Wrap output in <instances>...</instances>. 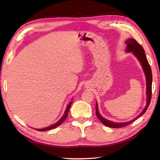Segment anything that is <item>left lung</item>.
<instances>
[{"mask_svg": "<svg viewBox=\"0 0 160 160\" xmlns=\"http://www.w3.org/2000/svg\"><path fill=\"white\" fill-rule=\"evenodd\" d=\"M125 43L127 45V48H126V52H132V54L136 56V58L140 62L142 68V70H143V71H144L145 78H146V85H147V91H146L147 104H146V106H145L143 110H142V111L140 113L139 115H138L136 117V118H134L133 119L129 121L128 122H113V121H110V120L104 118V117L99 113L98 108V103H97V102H96V115L98 118V119L104 125L106 126V127H108L110 128H121V127H125V126H127V125H128L129 124L133 122V121H135L142 115H143L145 113V112L147 111V108L150 104L151 95H152V71H151L150 66L148 63L146 55L145 54V50H144L143 48H142V46L141 45H139L133 38L128 39L127 41H126Z\"/></svg>", "mask_w": 160, "mask_h": 160, "instance_id": "8db88e82", "label": "left lung"}]
</instances>
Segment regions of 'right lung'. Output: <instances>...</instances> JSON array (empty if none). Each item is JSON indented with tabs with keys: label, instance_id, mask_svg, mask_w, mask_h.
Instances as JSON below:
<instances>
[{
	"label": "right lung",
	"instance_id": "right-lung-1",
	"mask_svg": "<svg viewBox=\"0 0 160 160\" xmlns=\"http://www.w3.org/2000/svg\"><path fill=\"white\" fill-rule=\"evenodd\" d=\"M72 102V100L71 102H70L69 103V104L67 105V108H66V110L65 111V113L63 115V116L61 117V119L59 120L58 122H56L55 124H52L51 126H50V127H46V128H35V130H38V131H41V132H43V131H47V130H51V129H53V128H55L56 127H58V126H60V124H62V123L66 119V118L67 117V115H68V113H69V109L71 108V104Z\"/></svg>",
	"mask_w": 160,
	"mask_h": 160
}]
</instances>
